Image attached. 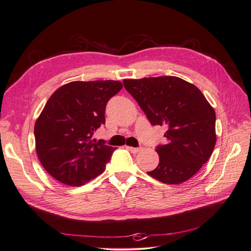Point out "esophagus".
Listing matches in <instances>:
<instances>
[{"label": "esophagus", "mask_w": 251, "mask_h": 251, "mask_svg": "<svg viewBox=\"0 0 251 251\" xmlns=\"http://www.w3.org/2000/svg\"><path fill=\"white\" fill-rule=\"evenodd\" d=\"M126 150L130 151L132 154H137L138 151H140L141 148H132V147H126Z\"/></svg>", "instance_id": "34e87169"}]
</instances>
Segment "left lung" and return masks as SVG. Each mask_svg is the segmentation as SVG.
Here are the masks:
<instances>
[{"label":"left lung","instance_id":"left-lung-1","mask_svg":"<svg viewBox=\"0 0 251 251\" xmlns=\"http://www.w3.org/2000/svg\"><path fill=\"white\" fill-rule=\"evenodd\" d=\"M124 85L153 126H168L158 146L159 164L148 172L166 184H180L206 163L216 146V113L201 91L176 76L125 79Z\"/></svg>","mask_w":251,"mask_h":251}]
</instances>
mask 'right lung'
I'll return each mask as SVG.
<instances>
[{"label":"right lung","instance_id":"add662e5","mask_svg":"<svg viewBox=\"0 0 251 251\" xmlns=\"http://www.w3.org/2000/svg\"><path fill=\"white\" fill-rule=\"evenodd\" d=\"M121 89L117 80L71 81L50 96L35 121L34 137L36 154L53 178L80 186L103 173L115 148L92 136Z\"/></svg>","mask_w":251,"mask_h":251}]
</instances>
